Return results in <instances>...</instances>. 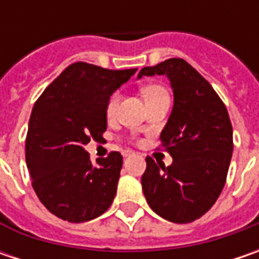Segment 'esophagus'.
Returning <instances> with one entry per match:
<instances>
[{
	"instance_id": "obj_1",
	"label": "esophagus",
	"mask_w": 259,
	"mask_h": 259,
	"mask_svg": "<svg viewBox=\"0 0 259 259\" xmlns=\"http://www.w3.org/2000/svg\"><path fill=\"white\" fill-rule=\"evenodd\" d=\"M122 155H124V157H131V155H134V151H131V150H124V151H122Z\"/></svg>"
}]
</instances>
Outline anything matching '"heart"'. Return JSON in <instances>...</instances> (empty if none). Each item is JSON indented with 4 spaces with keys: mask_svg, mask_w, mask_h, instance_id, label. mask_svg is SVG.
<instances>
[{
    "mask_svg": "<svg viewBox=\"0 0 259 259\" xmlns=\"http://www.w3.org/2000/svg\"><path fill=\"white\" fill-rule=\"evenodd\" d=\"M163 94H167V91L163 86L150 85L145 86L144 89H143V95H144L145 99H150V98H154V96H158V95ZM119 98H121L119 92H114L109 96V99L106 102V115L108 116H114L115 115L116 109H118V104H119Z\"/></svg>",
    "mask_w": 259,
    "mask_h": 259,
    "instance_id": "b5f03b06",
    "label": "heart"
}]
</instances>
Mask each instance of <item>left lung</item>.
Masks as SVG:
<instances>
[{"instance_id":"left-lung-1","label":"left lung","mask_w":259,"mask_h":259,"mask_svg":"<svg viewBox=\"0 0 259 259\" xmlns=\"http://www.w3.org/2000/svg\"><path fill=\"white\" fill-rule=\"evenodd\" d=\"M165 75L173 88L174 106L161 131V145L173 164L148 155L141 177L150 207L174 224H190L218 200L226 183L234 151L228 109L212 85L180 57L143 67L138 77Z\"/></svg>"}]
</instances>
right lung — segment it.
I'll list each match as a JSON object with an SVG mask.
<instances>
[{
  "instance_id": "obj_1",
  "label": "right lung",
  "mask_w": 259,
  "mask_h": 259,
  "mask_svg": "<svg viewBox=\"0 0 259 259\" xmlns=\"http://www.w3.org/2000/svg\"><path fill=\"white\" fill-rule=\"evenodd\" d=\"M135 72L76 62L35 101L25 138V161L37 197L57 218L72 224L88 222L114 202L122 155L111 151L92 164L83 147L104 138L106 102Z\"/></svg>"
}]
</instances>
